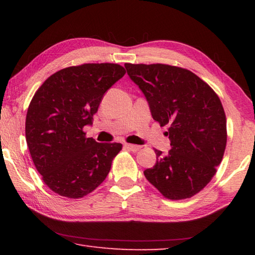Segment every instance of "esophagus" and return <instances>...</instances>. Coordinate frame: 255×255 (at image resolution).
Masks as SVG:
<instances>
[{
    "mask_svg": "<svg viewBox=\"0 0 255 255\" xmlns=\"http://www.w3.org/2000/svg\"><path fill=\"white\" fill-rule=\"evenodd\" d=\"M124 146H125V148H127V149H129V150H132V152H137V150L140 149V146L133 145V144H127V143H126Z\"/></svg>",
    "mask_w": 255,
    "mask_h": 255,
    "instance_id": "1",
    "label": "esophagus"
}]
</instances>
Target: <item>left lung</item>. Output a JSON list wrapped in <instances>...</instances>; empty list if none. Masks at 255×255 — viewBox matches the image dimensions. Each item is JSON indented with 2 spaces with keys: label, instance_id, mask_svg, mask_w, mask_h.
<instances>
[{
  "label": "left lung",
  "instance_id": "left-lung-1",
  "mask_svg": "<svg viewBox=\"0 0 255 255\" xmlns=\"http://www.w3.org/2000/svg\"><path fill=\"white\" fill-rule=\"evenodd\" d=\"M145 94L155 122L169 126L171 149H155L145 178L162 196L183 200L200 192L221 164L227 143L226 116L213 89L187 68L166 64H125Z\"/></svg>",
  "mask_w": 255,
  "mask_h": 255
}]
</instances>
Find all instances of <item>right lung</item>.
Here are the masks:
<instances>
[{
  "instance_id": "add662e5",
  "label": "right lung",
  "mask_w": 255,
  "mask_h": 255,
  "mask_svg": "<svg viewBox=\"0 0 255 255\" xmlns=\"http://www.w3.org/2000/svg\"><path fill=\"white\" fill-rule=\"evenodd\" d=\"M126 74L118 64H82L50 75L37 90L25 117V139L51 191L80 199L100 185L123 145L97 143L83 130L93 123L103 94Z\"/></svg>"
}]
</instances>
